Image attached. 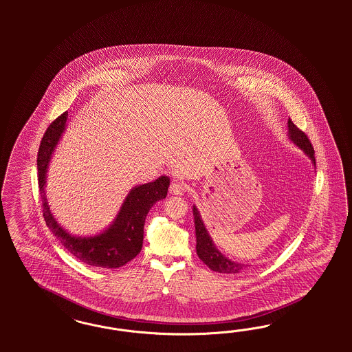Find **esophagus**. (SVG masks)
Wrapping results in <instances>:
<instances>
[{
    "label": "esophagus",
    "mask_w": 352,
    "mask_h": 352,
    "mask_svg": "<svg viewBox=\"0 0 352 352\" xmlns=\"http://www.w3.org/2000/svg\"><path fill=\"white\" fill-rule=\"evenodd\" d=\"M186 190H187L186 184L182 183V182H173L170 184V192L173 195L181 196V195H184Z\"/></svg>",
    "instance_id": "1"
}]
</instances>
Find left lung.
<instances>
[{
	"label": "left lung",
	"instance_id": "1",
	"mask_svg": "<svg viewBox=\"0 0 352 352\" xmlns=\"http://www.w3.org/2000/svg\"><path fill=\"white\" fill-rule=\"evenodd\" d=\"M288 138L298 147L302 149L307 156L309 160L312 161L314 166H316V161H315V151L314 147L307 138V135L299 130L293 121L289 118L288 120ZM193 212V218H195V231H196V252L197 256L203 261L206 266L210 270H213L215 272H222V274H239L241 272L245 265L234 262L231 259H228L227 256H223L210 237V234L208 232L205 224L199 209L193 205L192 208Z\"/></svg>",
	"mask_w": 352,
	"mask_h": 352
}]
</instances>
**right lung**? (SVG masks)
<instances>
[{
	"mask_svg": "<svg viewBox=\"0 0 352 352\" xmlns=\"http://www.w3.org/2000/svg\"><path fill=\"white\" fill-rule=\"evenodd\" d=\"M67 118L68 112H64L46 129L37 155L38 187L45 222L60 244L81 262L100 268H118L126 265L140 253L146 217L155 204L166 197L170 178L161 175L156 181L133 187L113 222L100 234L94 236L69 234L55 219L45 192L49 162L63 135Z\"/></svg>",
	"mask_w": 352,
	"mask_h": 352,
	"instance_id": "right-lung-1",
	"label": "right lung"
}]
</instances>
